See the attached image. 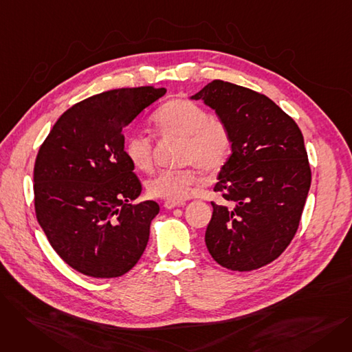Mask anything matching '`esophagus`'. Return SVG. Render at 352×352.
Here are the masks:
<instances>
[{
    "label": "esophagus",
    "mask_w": 352,
    "mask_h": 352,
    "mask_svg": "<svg viewBox=\"0 0 352 352\" xmlns=\"http://www.w3.org/2000/svg\"><path fill=\"white\" fill-rule=\"evenodd\" d=\"M186 206V201H165L164 202V207L166 210H173L175 207H184Z\"/></svg>",
    "instance_id": "obj_1"
}]
</instances>
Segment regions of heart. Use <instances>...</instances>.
Instances as JSON below:
<instances>
[{
  "label": "heart",
  "instance_id": "heart-1",
  "mask_svg": "<svg viewBox=\"0 0 352 352\" xmlns=\"http://www.w3.org/2000/svg\"><path fill=\"white\" fill-rule=\"evenodd\" d=\"M154 133L161 137L181 140L179 161L191 164L214 175L226 165L231 150V134L226 121L190 100L166 101L154 114ZM124 153L138 171L153 168V140L140 133L129 134L124 141ZM201 184V177L192 166L165 170L148 182V192L166 201L188 198Z\"/></svg>",
  "mask_w": 352,
  "mask_h": 352
}]
</instances>
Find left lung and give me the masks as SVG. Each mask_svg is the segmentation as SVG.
<instances>
[{
    "label": "left lung",
    "mask_w": 352,
    "mask_h": 352,
    "mask_svg": "<svg viewBox=\"0 0 352 352\" xmlns=\"http://www.w3.org/2000/svg\"><path fill=\"white\" fill-rule=\"evenodd\" d=\"M202 100L228 125L232 154L214 191L206 244L232 271H252L276 260L298 230L311 186L304 137L272 100L250 88L214 80Z\"/></svg>",
    "instance_id": "left-lung-1"
}]
</instances>
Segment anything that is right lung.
<instances>
[{"label": "right lung", "instance_id": "obj_1", "mask_svg": "<svg viewBox=\"0 0 352 352\" xmlns=\"http://www.w3.org/2000/svg\"><path fill=\"white\" fill-rule=\"evenodd\" d=\"M165 88H118L68 108L34 165L36 219L64 263L92 278H116L141 258L155 201L133 204L141 182L124 153V129Z\"/></svg>", "mask_w": 352, "mask_h": 352}]
</instances>
